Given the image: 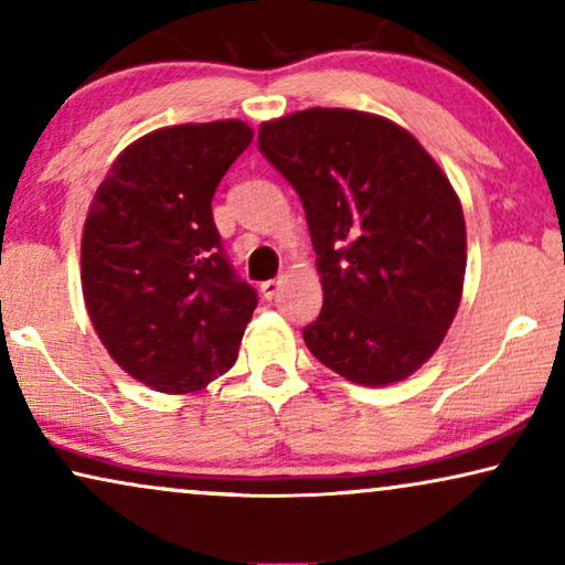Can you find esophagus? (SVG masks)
I'll return each instance as SVG.
<instances>
[{
    "label": "esophagus",
    "mask_w": 565,
    "mask_h": 565,
    "mask_svg": "<svg viewBox=\"0 0 565 565\" xmlns=\"http://www.w3.org/2000/svg\"><path fill=\"white\" fill-rule=\"evenodd\" d=\"M282 277H275V280H267V282H262V296H265L267 300H273V298H277V292H280V288H282Z\"/></svg>",
    "instance_id": "1"
}]
</instances>
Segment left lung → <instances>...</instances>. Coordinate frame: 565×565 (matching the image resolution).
I'll return each instance as SVG.
<instances>
[{
  "mask_svg": "<svg viewBox=\"0 0 565 565\" xmlns=\"http://www.w3.org/2000/svg\"><path fill=\"white\" fill-rule=\"evenodd\" d=\"M259 149L303 203L323 306L306 347L337 375L391 385L450 329L466 280V218L447 174L398 122L311 107L259 126Z\"/></svg>",
  "mask_w": 565,
  "mask_h": 565,
  "instance_id": "8db88e82",
  "label": "left lung"
}]
</instances>
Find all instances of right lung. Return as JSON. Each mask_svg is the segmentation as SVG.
<instances>
[{"label": "right lung", "instance_id": "obj_1", "mask_svg": "<svg viewBox=\"0 0 565 565\" xmlns=\"http://www.w3.org/2000/svg\"><path fill=\"white\" fill-rule=\"evenodd\" d=\"M244 120L151 130L113 161L82 231V292L110 358L159 393H198L238 358L257 292L221 249L211 200L252 143Z\"/></svg>", "mask_w": 565, "mask_h": 565}]
</instances>
